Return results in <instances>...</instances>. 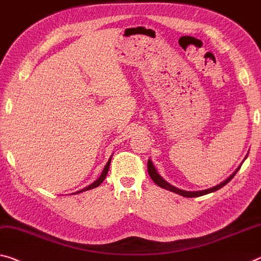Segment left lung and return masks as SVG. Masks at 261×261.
<instances>
[{
    "mask_svg": "<svg viewBox=\"0 0 261 261\" xmlns=\"http://www.w3.org/2000/svg\"><path fill=\"white\" fill-rule=\"evenodd\" d=\"M239 168H241V166H239V167L237 168V171H236L232 175L227 177V179H226L225 181H223L222 184L215 186V187H213V188H209V189H205V190H198V192H187V190L179 189V188L174 187V186L169 185V184L167 182V181H165V180L163 179V177H161V176L158 174V173H156L155 168H154V166H153V164H152V161H151V160L147 161V172H148V174H150L151 179L155 182V185H158L159 187L164 188V189L171 190V192H173V193L179 194V195H182V196H185V197H198V196L205 195V194L216 192V190H218V189L222 188V187H224V186H225L227 182H229V181H231V179H232V177L236 175V173L238 172Z\"/></svg>",
    "mask_w": 261,
    "mask_h": 261,
    "instance_id": "obj_1",
    "label": "left lung"
}]
</instances>
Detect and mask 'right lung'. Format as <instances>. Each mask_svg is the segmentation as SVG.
<instances>
[{
  "instance_id": "obj_1",
  "label": "right lung",
  "mask_w": 261,
  "mask_h": 261,
  "mask_svg": "<svg viewBox=\"0 0 261 261\" xmlns=\"http://www.w3.org/2000/svg\"><path fill=\"white\" fill-rule=\"evenodd\" d=\"M111 160V159H110ZM110 160L108 161V163H107V165H106V167H105V169H103V172H102V174H101V176L98 177V179L95 181V182H93L92 185H89L88 187H86V188H84V189H81V190H79V192H76L75 194H77V193H82V192H86V190H89V189H93V188H96V187H98V186H100L102 182H103V180L106 179V176H107V174H108V171H109V166H110Z\"/></svg>"
}]
</instances>
